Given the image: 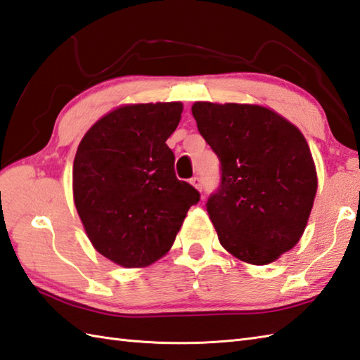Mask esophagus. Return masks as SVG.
<instances>
[{
  "label": "esophagus",
  "instance_id": "esophagus-1",
  "mask_svg": "<svg viewBox=\"0 0 360 360\" xmlns=\"http://www.w3.org/2000/svg\"><path fill=\"white\" fill-rule=\"evenodd\" d=\"M189 181H191V185H193L195 189L202 191V180L199 177H193Z\"/></svg>",
  "mask_w": 360,
  "mask_h": 360
}]
</instances>
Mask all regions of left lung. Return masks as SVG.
Returning <instances> with one entry per match:
<instances>
[{
    "instance_id": "left-lung-1",
    "label": "left lung",
    "mask_w": 360,
    "mask_h": 360,
    "mask_svg": "<svg viewBox=\"0 0 360 360\" xmlns=\"http://www.w3.org/2000/svg\"><path fill=\"white\" fill-rule=\"evenodd\" d=\"M191 110L221 161V186L207 202L219 242L255 266L276 261L302 238L317 193L303 134L261 105L195 102Z\"/></svg>"
}]
</instances>
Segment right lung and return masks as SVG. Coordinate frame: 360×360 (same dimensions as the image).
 <instances>
[{"instance_id":"obj_1","label":"right lung","mask_w":360,"mask_h":360,"mask_svg":"<svg viewBox=\"0 0 360 360\" xmlns=\"http://www.w3.org/2000/svg\"><path fill=\"white\" fill-rule=\"evenodd\" d=\"M181 102L118 107L80 141L72 194L93 247L122 267H146L171 250L188 210L200 200L175 177L166 139L177 129Z\"/></svg>"}]
</instances>
